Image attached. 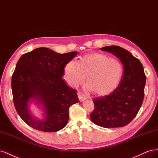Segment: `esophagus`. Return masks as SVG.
I'll return each mask as SVG.
<instances>
[{
    "label": "esophagus",
    "mask_w": 158,
    "mask_h": 158,
    "mask_svg": "<svg viewBox=\"0 0 158 158\" xmlns=\"http://www.w3.org/2000/svg\"><path fill=\"white\" fill-rule=\"evenodd\" d=\"M78 98H79V101H80L81 102H83V101H85V100H86V98L83 97L81 94H78Z\"/></svg>",
    "instance_id": "esophagus-1"
}]
</instances>
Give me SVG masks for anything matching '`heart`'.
<instances>
[{
	"instance_id": "heart-1",
	"label": "heart",
	"mask_w": 158,
	"mask_h": 158,
	"mask_svg": "<svg viewBox=\"0 0 158 158\" xmlns=\"http://www.w3.org/2000/svg\"><path fill=\"white\" fill-rule=\"evenodd\" d=\"M123 67L115 58L101 53L86 54L79 61L71 60L64 67L67 81L72 87L82 83L87 76V91H94L98 96L113 92L120 81Z\"/></svg>"
}]
</instances>
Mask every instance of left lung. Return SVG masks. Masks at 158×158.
<instances>
[{
	"label": "left lung",
	"mask_w": 158,
	"mask_h": 158,
	"mask_svg": "<svg viewBox=\"0 0 158 158\" xmlns=\"http://www.w3.org/2000/svg\"><path fill=\"white\" fill-rule=\"evenodd\" d=\"M118 57L123 65L118 87L110 94L93 99L90 115L94 124L103 128L123 127L136 116L142 106L146 77L141 62L127 49L117 46L100 48Z\"/></svg>",
	"instance_id": "obj_1"
}]
</instances>
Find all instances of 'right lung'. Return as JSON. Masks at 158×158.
<instances>
[{
  "instance_id": "right-lung-1",
  "label": "right lung",
  "mask_w": 158,
  "mask_h": 158,
  "mask_svg": "<svg viewBox=\"0 0 158 158\" xmlns=\"http://www.w3.org/2000/svg\"><path fill=\"white\" fill-rule=\"evenodd\" d=\"M77 54L39 48L20 57L12 77L13 101L20 118L31 128L53 132L67 125L69 107L79 98L62 77L67 63ZM32 104L41 110V118L33 114Z\"/></svg>"
}]
</instances>
